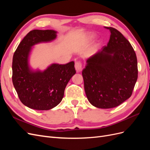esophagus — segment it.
<instances>
[{
  "label": "esophagus",
  "instance_id": "34e87169",
  "mask_svg": "<svg viewBox=\"0 0 150 150\" xmlns=\"http://www.w3.org/2000/svg\"><path fill=\"white\" fill-rule=\"evenodd\" d=\"M82 62L80 61H77L75 62V68H76V71L79 72L80 71H82L83 68H82Z\"/></svg>",
  "mask_w": 150,
  "mask_h": 150
}]
</instances>
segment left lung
<instances>
[{
  "label": "left lung",
  "instance_id": "8db88e82",
  "mask_svg": "<svg viewBox=\"0 0 150 150\" xmlns=\"http://www.w3.org/2000/svg\"><path fill=\"white\" fill-rule=\"evenodd\" d=\"M111 33L107 46L86 61L82 71L89 103L98 108H115L129 98L138 79L137 58L130 42L120 31Z\"/></svg>",
  "mask_w": 150,
  "mask_h": 150
}]
</instances>
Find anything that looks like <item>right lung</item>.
Returning a JSON list of instances; mask_svg holds the SVG:
<instances>
[{"label":"right lung","instance_id":"right-lung-1","mask_svg":"<svg viewBox=\"0 0 150 150\" xmlns=\"http://www.w3.org/2000/svg\"><path fill=\"white\" fill-rule=\"evenodd\" d=\"M56 38L52 30L30 31L18 46L12 59V83L25 106L36 110H49L59 104L67 84L76 74L74 62L53 64L43 72L31 71L28 57L31 47Z\"/></svg>","mask_w":150,"mask_h":150}]
</instances>
